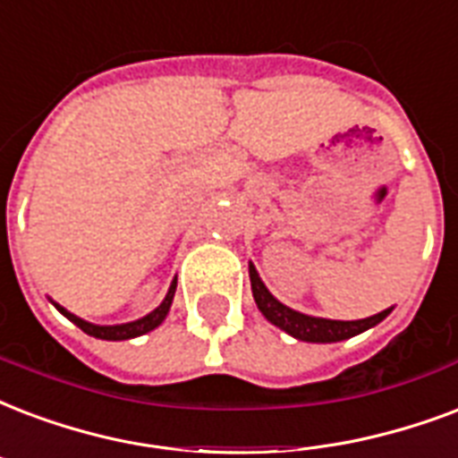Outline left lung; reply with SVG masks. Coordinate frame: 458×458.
<instances>
[{
	"instance_id": "8db88e82",
	"label": "left lung",
	"mask_w": 458,
	"mask_h": 458,
	"mask_svg": "<svg viewBox=\"0 0 458 458\" xmlns=\"http://www.w3.org/2000/svg\"><path fill=\"white\" fill-rule=\"evenodd\" d=\"M250 281H252L254 302L259 307V312L267 317V322H271L274 327L285 331V334H291L298 341H307V344H336V341L353 338L358 334H362V331L372 329L379 322H384L394 310V307H386L379 314H372V317H365V319H351V322H344V319H324V317H312V314L298 312V310L284 305L281 300H276L268 293L267 285H264V281L259 278L252 261H250Z\"/></svg>"
}]
</instances>
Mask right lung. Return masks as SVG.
I'll return each instance as SVG.
<instances>
[{
    "mask_svg": "<svg viewBox=\"0 0 458 458\" xmlns=\"http://www.w3.org/2000/svg\"><path fill=\"white\" fill-rule=\"evenodd\" d=\"M174 288H177V278H173V284H170V288H167L165 293V298H163V302H160L153 312H148L146 317H141V319H134V322L127 324H90L86 322V319H81V317L72 314L69 310H64L62 305H57L55 300H50V302L57 307L59 312L64 314L69 322H74L83 334H89V336L93 338H103V341H127V338L144 336V334H148V331H153L156 327H160V324L165 322L167 312H170V305H173Z\"/></svg>",
    "mask_w": 458,
    "mask_h": 458,
    "instance_id": "add662e5",
    "label": "right lung"
}]
</instances>
